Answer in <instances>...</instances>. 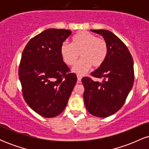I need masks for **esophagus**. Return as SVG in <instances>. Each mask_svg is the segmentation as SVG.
I'll return each mask as SVG.
<instances>
[{
    "label": "esophagus",
    "mask_w": 149,
    "mask_h": 149,
    "mask_svg": "<svg viewBox=\"0 0 149 149\" xmlns=\"http://www.w3.org/2000/svg\"><path fill=\"white\" fill-rule=\"evenodd\" d=\"M77 78H78V83H80V81H81V80H82V77L80 76H77Z\"/></svg>",
    "instance_id": "34e87169"
}]
</instances>
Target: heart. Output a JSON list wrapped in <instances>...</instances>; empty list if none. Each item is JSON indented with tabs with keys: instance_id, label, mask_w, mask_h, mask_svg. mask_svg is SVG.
I'll return each instance as SVG.
<instances>
[{
	"instance_id": "1",
	"label": "heart",
	"mask_w": 149,
	"mask_h": 149,
	"mask_svg": "<svg viewBox=\"0 0 149 149\" xmlns=\"http://www.w3.org/2000/svg\"><path fill=\"white\" fill-rule=\"evenodd\" d=\"M60 52L63 60L69 66L75 64L79 54L81 57L72 68V71L78 76H83L93 65L102 66L108 53L107 44L102 38H97L88 31H82L72 38V42H63Z\"/></svg>"
}]
</instances>
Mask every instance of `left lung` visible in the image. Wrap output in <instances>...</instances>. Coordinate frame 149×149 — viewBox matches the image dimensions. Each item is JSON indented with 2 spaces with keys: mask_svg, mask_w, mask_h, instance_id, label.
I'll return each mask as SVG.
<instances>
[{
  "mask_svg": "<svg viewBox=\"0 0 149 149\" xmlns=\"http://www.w3.org/2000/svg\"><path fill=\"white\" fill-rule=\"evenodd\" d=\"M104 38L108 53L104 62L91 73L103 79L94 81L88 77L82 79L85 107L92 115L107 118L123 106L134 83V64L130 52L122 40L108 30H91Z\"/></svg>",
  "mask_w": 149,
  "mask_h": 149,
  "instance_id": "8db88e82",
  "label": "left lung"
}]
</instances>
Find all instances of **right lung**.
<instances>
[{"label": "right lung", "mask_w": 149, "mask_h": 149, "mask_svg": "<svg viewBox=\"0 0 149 149\" xmlns=\"http://www.w3.org/2000/svg\"><path fill=\"white\" fill-rule=\"evenodd\" d=\"M70 30L48 29L26 45L19 68L24 98L45 118L55 117L66 107L77 81L63 61L60 49Z\"/></svg>", "instance_id": "add662e5"}]
</instances>
